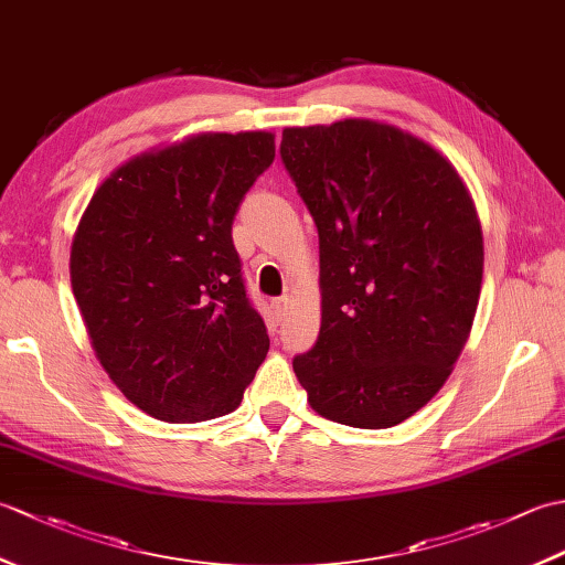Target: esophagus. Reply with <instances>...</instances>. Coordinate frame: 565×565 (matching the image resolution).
<instances>
[{"mask_svg":"<svg viewBox=\"0 0 565 565\" xmlns=\"http://www.w3.org/2000/svg\"><path fill=\"white\" fill-rule=\"evenodd\" d=\"M274 308H276V313H279V316H286V310L291 308V296H281V298H276V301H274Z\"/></svg>","mask_w":565,"mask_h":565,"instance_id":"obj_1","label":"esophagus"}]
</instances>
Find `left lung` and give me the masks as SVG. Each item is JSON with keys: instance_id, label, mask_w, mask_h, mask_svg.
Segmentation results:
<instances>
[{"instance_id": "obj_1", "label": "left lung", "mask_w": 565, "mask_h": 565, "mask_svg": "<svg viewBox=\"0 0 565 565\" xmlns=\"http://www.w3.org/2000/svg\"><path fill=\"white\" fill-rule=\"evenodd\" d=\"M279 152L320 239L322 322L296 376L332 423L398 425L435 398L471 332L473 201L444 154L366 118L284 128Z\"/></svg>"}]
</instances>
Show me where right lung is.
Masks as SVG:
<instances>
[{
    "instance_id": "right-lung-1",
    "label": "right lung",
    "mask_w": 565,
    "mask_h": 565,
    "mask_svg": "<svg viewBox=\"0 0 565 565\" xmlns=\"http://www.w3.org/2000/svg\"><path fill=\"white\" fill-rule=\"evenodd\" d=\"M274 162V136L201 134L121 164L94 191L70 252L94 352L162 423L233 413L269 352L233 221Z\"/></svg>"
}]
</instances>
